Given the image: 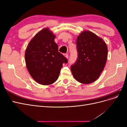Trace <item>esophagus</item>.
Listing matches in <instances>:
<instances>
[{"label":"esophagus","mask_w":127,"mask_h":127,"mask_svg":"<svg viewBox=\"0 0 127 127\" xmlns=\"http://www.w3.org/2000/svg\"><path fill=\"white\" fill-rule=\"evenodd\" d=\"M64 56L66 58H68L69 57V56H68V54H67V53H64Z\"/></svg>","instance_id":"1"}]
</instances>
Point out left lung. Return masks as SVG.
Returning <instances> with one entry per match:
<instances>
[{"label": "left lung", "mask_w": 127, "mask_h": 127, "mask_svg": "<svg viewBox=\"0 0 127 127\" xmlns=\"http://www.w3.org/2000/svg\"><path fill=\"white\" fill-rule=\"evenodd\" d=\"M78 58L71 70L77 81L90 84L97 80L105 67L107 47L105 42L94 33L83 31L76 41Z\"/></svg>", "instance_id": "1"}]
</instances>
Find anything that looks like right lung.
Listing matches in <instances>:
<instances>
[{
  "mask_svg": "<svg viewBox=\"0 0 127 127\" xmlns=\"http://www.w3.org/2000/svg\"><path fill=\"white\" fill-rule=\"evenodd\" d=\"M56 36L48 28L38 32L26 48L25 59L32 77L40 84L48 85L58 78L64 63L68 61L58 51Z\"/></svg>",
  "mask_w": 127,
  "mask_h": 127,
  "instance_id": "right-lung-1",
  "label": "right lung"
}]
</instances>
